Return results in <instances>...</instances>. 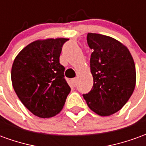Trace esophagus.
<instances>
[{"label": "esophagus", "mask_w": 146, "mask_h": 146, "mask_svg": "<svg viewBox=\"0 0 146 146\" xmlns=\"http://www.w3.org/2000/svg\"><path fill=\"white\" fill-rule=\"evenodd\" d=\"M77 81H78V78H73V84L76 86V84H77Z\"/></svg>", "instance_id": "obj_1"}]
</instances>
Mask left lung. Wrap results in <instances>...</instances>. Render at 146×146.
I'll return each instance as SVG.
<instances>
[{
  "mask_svg": "<svg viewBox=\"0 0 146 146\" xmlns=\"http://www.w3.org/2000/svg\"><path fill=\"white\" fill-rule=\"evenodd\" d=\"M90 69L93 87L84 95L91 110L102 116L116 113L123 107L136 84L135 65L129 49L111 36L88 33Z\"/></svg>",
  "mask_w": 146,
  "mask_h": 146,
  "instance_id": "8db88e82",
  "label": "left lung"
}]
</instances>
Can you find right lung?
I'll list each match as a JSON object with an SVG mask.
<instances>
[{
  "instance_id": "add662e5",
  "label": "right lung",
  "mask_w": 146,
  "mask_h": 146,
  "mask_svg": "<svg viewBox=\"0 0 146 146\" xmlns=\"http://www.w3.org/2000/svg\"><path fill=\"white\" fill-rule=\"evenodd\" d=\"M67 38L36 40L17 54L11 67L12 86L22 103L35 116L49 118L62 110L70 86L59 63Z\"/></svg>"
}]
</instances>
